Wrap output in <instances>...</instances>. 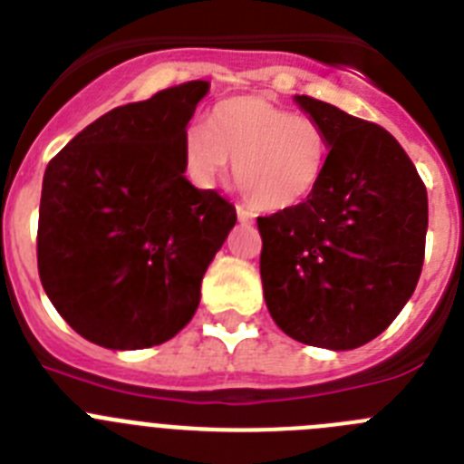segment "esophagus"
<instances>
[{
    "label": "esophagus",
    "instance_id": "obj_1",
    "mask_svg": "<svg viewBox=\"0 0 464 464\" xmlns=\"http://www.w3.org/2000/svg\"><path fill=\"white\" fill-rule=\"evenodd\" d=\"M236 212H237V219H240L242 224H249V222H252V212H249L247 208L236 206Z\"/></svg>",
    "mask_w": 464,
    "mask_h": 464
}]
</instances>
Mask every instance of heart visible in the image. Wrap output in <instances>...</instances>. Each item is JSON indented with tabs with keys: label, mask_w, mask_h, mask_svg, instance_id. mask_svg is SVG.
<instances>
[{
	"label": "heart",
	"mask_w": 464,
	"mask_h": 464,
	"mask_svg": "<svg viewBox=\"0 0 464 464\" xmlns=\"http://www.w3.org/2000/svg\"><path fill=\"white\" fill-rule=\"evenodd\" d=\"M187 173L201 187L215 185L236 161V185L256 210L300 206L319 189L331 157L325 129L263 97L217 103L208 131L194 127L182 140Z\"/></svg>",
	"instance_id": "1"
}]
</instances>
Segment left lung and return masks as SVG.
Returning <instances> with one entry per match:
<instances>
[{
	"label": "left lung",
	"instance_id": "8db88e82",
	"mask_svg": "<svg viewBox=\"0 0 464 464\" xmlns=\"http://www.w3.org/2000/svg\"><path fill=\"white\" fill-rule=\"evenodd\" d=\"M295 103L328 133L319 189L258 217L270 316L303 344L356 349L393 324L419 284L428 191L383 127L312 97Z\"/></svg>",
	"mask_w": 464,
	"mask_h": 464
}]
</instances>
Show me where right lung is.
I'll list each match as a JSON object with an SVG mask.
<instances>
[{
  "label": "right lung",
  "instance_id": "right-lung-1",
  "mask_svg": "<svg viewBox=\"0 0 464 464\" xmlns=\"http://www.w3.org/2000/svg\"><path fill=\"white\" fill-rule=\"evenodd\" d=\"M206 81L112 108L50 160L36 261L50 303L85 340L148 349L185 328L236 208L185 178Z\"/></svg>",
  "mask_w": 464,
  "mask_h": 464
}]
</instances>
